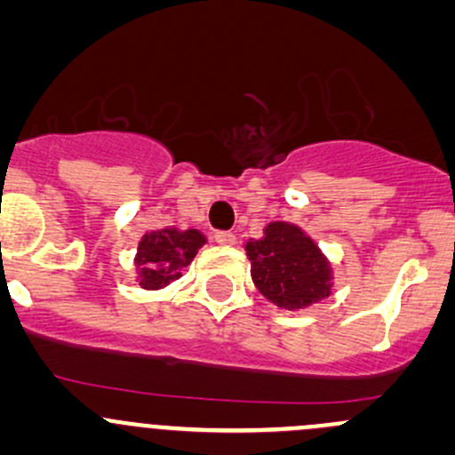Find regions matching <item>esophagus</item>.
Returning <instances> with one entry per match:
<instances>
[{
	"label": "esophagus",
	"instance_id": "esophagus-1",
	"mask_svg": "<svg viewBox=\"0 0 455 455\" xmlns=\"http://www.w3.org/2000/svg\"><path fill=\"white\" fill-rule=\"evenodd\" d=\"M215 242H218L220 246H233V243H235V235L228 231H220L215 233Z\"/></svg>",
	"mask_w": 455,
	"mask_h": 455
}]
</instances>
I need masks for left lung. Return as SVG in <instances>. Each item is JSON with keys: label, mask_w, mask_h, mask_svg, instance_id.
<instances>
[{"label": "left lung", "mask_w": 455, "mask_h": 455, "mask_svg": "<svg viewBox=\"0 0 455 455\" xmlns=\"http://www.w3.org/2000/svg\"><path fill=\"white\" fill-rule=\"evenodd\" d=\"M243 248L252 283L279 309L300 312L331 296L336 279L331 261L296 224L267 222L261 240H248Z\"/></svg>", "instance_id": "1"}]
</instances>
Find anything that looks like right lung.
Returning <instances> with one entry per match:
<instances>
[{"label": "right lung", "instance_id": "1", "mask_svg": "<svg viewBox=\"0 0 455 455\" xmlns=\"http://www.w3.org/2000/svg\"><path fill=\"white\" fill-rule=\"evenodd\" d=\"M207 243L198 228L167 227L146 233L137 242L135 283L141 290H164L183 276L200 248Z\"/></svg>", "mask_w": 455, "mask_h": 455}]
</instances>
